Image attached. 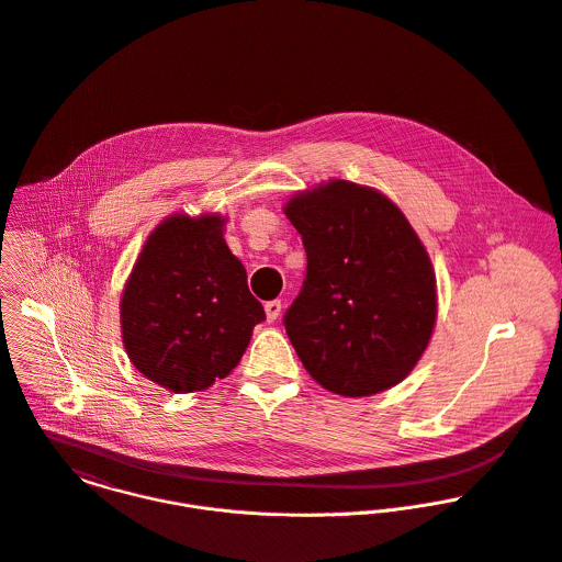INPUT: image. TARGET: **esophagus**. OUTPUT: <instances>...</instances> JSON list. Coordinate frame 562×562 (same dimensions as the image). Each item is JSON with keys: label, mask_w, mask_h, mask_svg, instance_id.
<instances>
[{"label": "esophagus", "mask_w": 562, "mask_h": 562, "mask_svg": "<svg viewBox=\"0 0 562 562\" xmlns=\"http://www.w3.org/2000/svg\"><path fill=\"white\" fill-rule=\"evenodd\" d=\"M281 316V301H268L266 303V318L274 323Z\"/></svg>", "instance_id": "1"}]
</instances>
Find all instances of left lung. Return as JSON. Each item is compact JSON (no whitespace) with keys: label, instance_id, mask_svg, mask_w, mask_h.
<instances>
[{"label":"left lung","instance_id":"8db88e82","mask_svg":"<svg viewBox=\"0 0 562 562\" xmlns=\"http://www.w3.org/2000/svg\"><path fill=\"white\" fill-rule=\"evenodd\" d=\"M285 215L307 270L283 316L303 367L323 387L369 396L414 369L436 323V277L405 215L383 193L331 181Z\"/></svg>","mask_w":562,"mask_h":562}]
</instances>
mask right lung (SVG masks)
<instances>
[{
	"label": "right lung",
	"instance_id": "right-lung-1",
	"mask_svg": "<svg viewBox=\"0 0 562 562\" xmlns=\"http://www.w3.org/2000/svg\"><path fill=\"white\" fill-rule=\"evenodd\" d=\"M217 215L168 217L146 241L122 296L131 362L181 394L209 387L241 360L266 321Z\"/></svg>",
	"mask_w": 562,
	"mask_h": 562
}]
</instances>
